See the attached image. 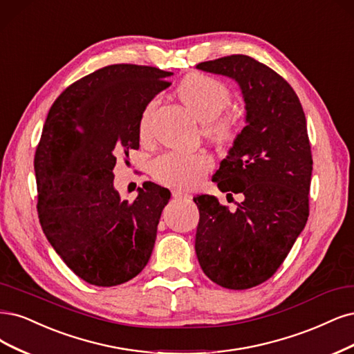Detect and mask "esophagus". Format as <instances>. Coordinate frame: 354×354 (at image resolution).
<instances>
[{"label": "esophagus", "mask_w": 354, "mask_h": 354, "mask_svg": "<svg viewBox=\"0 0 354 354\" xmlns=\"http://www.w3.org/2000/svg\"><path fill=\"white\" fill-rule=\"evenodd\" d=\"M171 194H173V198H176V199H183V198H189V196H190V194H189L187 192L178 190V189H174V190L171 192Z\"/></svg>", "instance_id": "34e87169"}]
</instances>
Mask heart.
Instances as JSON below:
<instances>
[{
	"instance_id": "b5f03b06",
	"label": "heart",
	"mask_w": 354,
	"mask_h": 354,
	"mask_svg": "<svg viewBox=\"0 0 354 354\" xmlns=\"http://www.w3.org/2000/svg\"><path fill=\"white\" fill-rule=\"evenodd\" d=\"M178 98L202 123L206 136L216 143L233 142L239 135V117L234 111H224L231 101V92L221 80L202 73H192L177 86ZM158 100L152 98L142 109L139 133L145 138L149 131L152 113ZM214 161L208 153L167 152L151 164V173L156 181L169 187H192L209 171Z\"/></svg>"
}]
</instances>
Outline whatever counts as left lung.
Here are the masks:
<instances>
[{"label": "left lung", "mask_w": 354, "mask_h": 354, "mask_svg": "<svg viewBox=\"0 0 354 354\" xmlns=\"http://www.w3.org/2000/svg\"><path fill=\"white\" fill-rule=\"evenodd\" d=\"M196 67L239 82L248 124L214 176L223 192L245 199L230 212L214 196L193 198L201 214L194 249L211 281L246 290L278 271L306 225L313 164L306 117L288 82L249 55Z\"/></svg>", "instance_id": "8db88e82"}]
</instances>
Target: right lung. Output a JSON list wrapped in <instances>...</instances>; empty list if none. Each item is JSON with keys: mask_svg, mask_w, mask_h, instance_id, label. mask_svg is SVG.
I'll use <instances>...</instances> for the list:
<instances>
[{"mask_svg": "<svg viewBox=\"0 0 354 354\" xmlns=\"http://www.w3.org/2000/svg\"><path fill=\"white\" fill-rule=\"evenodd\" d=\"M173 73L113 64L71 83L53 104L35 152L39 223L83 281L113 287L148 263L168 189L145 181L138 198L114 189L117 158L139 149V118Z\"/></svg>", "mask_w": 354, "mask_h": 354, "instance_id": "obj_1", "label": "right lung"}]
</instances>
